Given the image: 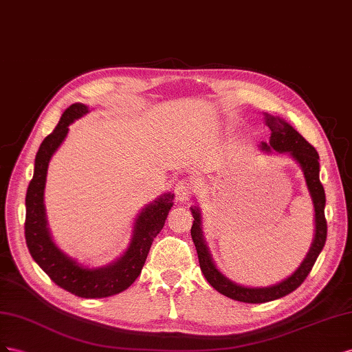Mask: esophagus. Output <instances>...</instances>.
Instances as JSON below:
<instances>
[{"label":"esophagus","instance_id":"34e87169","mask_svg":"<svg viewBox=\"0 0 352 352\" xmlns=\"http://www.w3.org/2000/svg\"><path fill=\"white\" fill-rule=\"evenodd\" d=\"M193 192V183L190 179H182L177 186H175V196L178 202H186L188 200L190 195Z\"/></svg>","mask_w":352,"mask_h":352}]
</instances>
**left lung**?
<instances>
[{"mask_svg":"<svg viewBox=\"0 0 352 352\" xmlns=\"http://www.w3.org/2000/svg\"><path fill=\"white\" fill-rule=\"evenodd\" d=\"M264 116L265 125L271 129V137L268 143L263 142L259 144V150L264 153H287L289 157H292L299 165L300 170H302L307 188L311 200H313L314 239L300 265L289 277L282 280V282L267 287H249L233 282V280H230L217 268L212 255L209 252V248L205 242L202 232V214H200L199 206L195 205L190 208L195 218L192 226V239L197 250L200 270H202L208 283L215 290H218L221 295L248 304L270 302V300L283 298L298 289L304 283L311 268L316 264V259L318 258L321 250H323L327 237V224L324 218L326 195L323 186L320 183V157L317 150L292 125L287 124L285 119L280 116H271L268 113H264Z\"/></svg>","mask_w":352,"mask_h":352,"instance_id":"left-lung-1","label":"left lung"}]
</instances>
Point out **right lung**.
Instances as JSON below:
<instances>
[{
  "instance_id": "obj_1",
  "label": "right lung",
  "mask_w": 352,
  "mask_h": 352,
  "mask_svg": "<svg viewBox=\"0 0 352 352\" xmlns=\"http://www.w3.org/2000/svg\"><path fill=\"white\" fill-rule=\"evenodd\" d=\"M89 112L82 103L69 106L53 133L44 138L35 156L34 177L26 192L25 237L29 252L53 282L67 292L81 298H107L124 292L142 273L153 239L164 228L174 193H164L144 205L134 219L131 239L125 252L112 263L102 267H87L60 249L50 233L44 190L50 160L62 146L69 125Z\"/></svg>"
}]
</instances>
